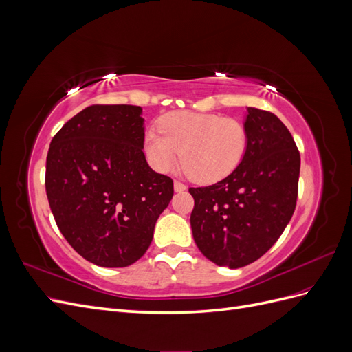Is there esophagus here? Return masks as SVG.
<instances>
[{
    "label": "esophagus",
    "mask_w": 352,
    "mask_h": 352,
    "mask_svg": "<svg viewBox=\"0 0 352 352\" xmlns=\"http://www.w3.org/2000/svg\"><path fill=\"white\" fill-rule=\"evenodd\" d=\"M173 186H175V190H176V192H182V190H185V189H186V185H185V184H182V182H179V180H175Z\"/></svg>",
    "instance_id": "obj_1"
}]
</instances>
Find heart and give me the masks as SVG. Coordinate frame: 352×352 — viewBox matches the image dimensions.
Returning a JSON list of instances; mask_svg holds the SVG:
<instances>
[{
	"label": "heart",
	"mask_w": 352,
	"mask_h": 352,
	"mask_svg": "<svg viewBox=\"0 0 352 352\" xmlns=\"http://www.w3.org/2000/svg\"><path fill=\"white\" fill-rule=\"evenodd\" d=\"M146 131L144 153L157 172L167 173L180 158L197 182L214 184L232 175L248 148V132L239 120L214 113L173 111Z\"/></svg>",
	"instance_id": "obj_1"
}]
</instances>
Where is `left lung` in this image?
<instances>
[{"mask_svg": "<svg viewBox=\"0 0 352 352\" xmlns=\"http://www.w3.org/2000/svg\"><path fill=\"white\" fill-rule=\"evenodd\" d=\"M248 148L239 167L220 182L189 188L194 241L217 265L239 269L280 238L298 197L301 158L278 116L248 107Z\"/></svg>", "mask_w": 352, "mask_h": 352, "instance_id": "obj_1", "label": "left lung"}]
</instances>
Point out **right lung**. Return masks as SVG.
I'll list each match as a JSON object with an SVG mask.
<instances>
[{"label": "right lung", "mask_w": 352, "mask_h": 352, "mask_svg": "<svg viewBox=\"0 0 352 352\" xmlns=\"http://www.w3.org/2000/svg\"><path fill=\"white\" fill-rule=\"evenodd\" d=\"M138 105H91L52 138L45 189L63 236L85 260L126 267L150 247L173 180L144 154Z\"/></svg>", "instance_id": "add662e5"}]
</instances>
